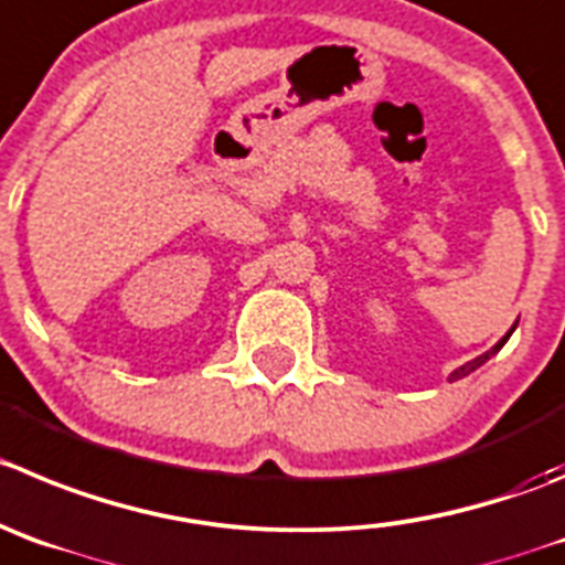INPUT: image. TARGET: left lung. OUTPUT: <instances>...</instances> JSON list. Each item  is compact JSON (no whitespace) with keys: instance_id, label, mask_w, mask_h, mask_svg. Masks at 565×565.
<instances>
[{"instance_id":"1","label":"left lung","mask_w":565,"mask_h":565,"mask_svg":"<svg viewBox=\"0 0 565 565\" xmlns=\"http://www.w3.org/2000/svg\"><path fill=\"white\" fill-rule=\"evenodd\" d=\"M513 329H515V326H513ZM513 329H510V331H508V334H504V337H502V340H499V342H497V345L490 348V351H484V354H482V356H477V360H471V362H466V365H462V367H457V371H455V373H451V379H462V376H468V373H471V371H477V367H479V365H484V362H488V360H490V356H493V354H499V348H502V345H504V342H508V340H510V334H513Z\"/></svg>"}]
</instances>
